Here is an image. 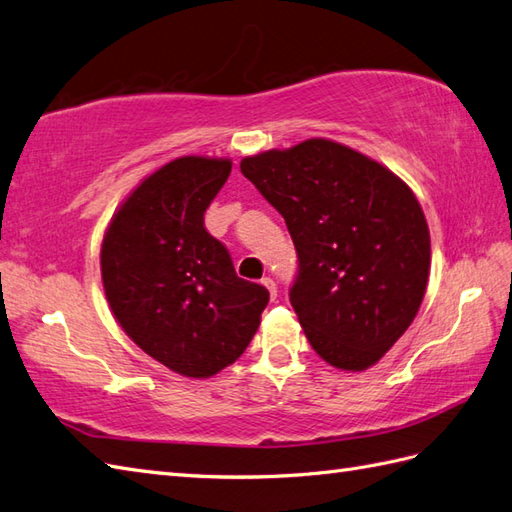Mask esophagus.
Masks as SVG:
<instances>
[{"mask_svg": "<svg viewBox=\"0 0 512 512\" xmlns=\"http://www.w3.org/2000/svg\"><path fill=\"white\" fill-rule=\"evenodd\" d=\"M261 283H264V285H266V290L270 292V296H272V299H275V296H277V283H275V281H272L270 277H264V279H261Z\"/></svg>", "mask_w": 512, "mask_h": 512, "instance_id": "1", "label": "esophagus"}]
</instances>
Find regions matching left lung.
Masks as SVG:
<instances>
[{
  "instance_id": "left-lung-1",
  "label": "left lung",
  "mask_w": 512,
  "mask_h": 512,
  "mask_svg": "<svg viewBox=\"0 0 512 512\" xmlns=\"http://www.w3.org/2000/svg\"><path fill=\"white\" fill-rule=\"evenodd\" d=\"M240 170L288 224L299 255L290 303L312 349L342 371H366L425 296L430 229L417 196L329 139L244 157Z\"/></svg>"
}]
</instances>
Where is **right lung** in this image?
Instances as JSON below:
<instances>
[{
  "label": "right lung",
  "instance_id": "1",
  "mask_svg": "<svg viewBox=\"0 0 512 512\" xmlns=\"http://www.w3.org/2000/svg\"><path fill=\"white\" fill-rule=\"evenodd\" d=\"M231 174L229 159L181 157L139 183L104 233L100 266L113 316L139 349L185 377L233 364L270 294L235 275L205 211Z\"/></svg>",
  "mask_w": 512,
  "mask_h": 512
}]
</instances>
